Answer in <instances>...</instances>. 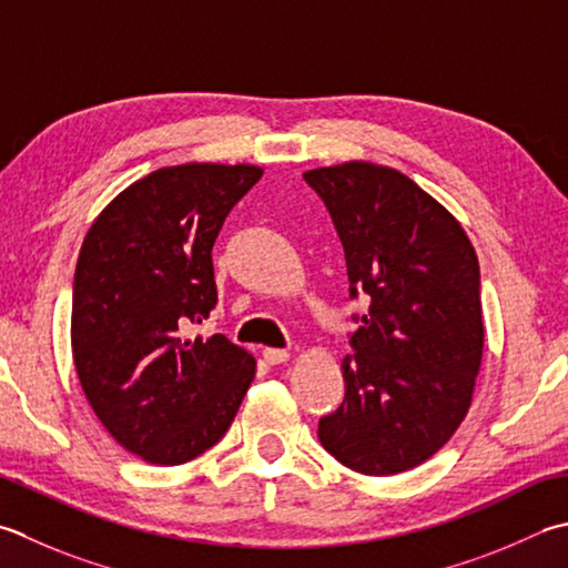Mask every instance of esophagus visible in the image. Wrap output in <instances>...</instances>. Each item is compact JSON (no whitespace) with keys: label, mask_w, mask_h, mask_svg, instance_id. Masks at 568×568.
<instances>
[{"label":"esophagus","mask_w":568,"mask_h":568,"mask_svg":"<svg viewBox=\"0 0 568 568\" xmlns=\"http://www.w3.org/2000/svg\"><path fill=\"white\" fill-rule=\"evenodd\" d=\"M263 359L268 362L271 366L285 364L287 359H291V352H287V349H275V347H265V349H263Z\"/></svg>","instance_id":"esophagus-1"}]
</instances>
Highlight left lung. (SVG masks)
<instances>
[{
	"label": "left lung",
	"instance_id": "8db88e82",
	"mask_svg": "<svg viewBox=\"0 0 568 568\" xmlns=\"http://www.w3.org/2000/svg\"><path fill=\"white\" fill-rule=\"evenodd\" d=\"M303 176L335 221L349 295L369 297L342 359L344 402L317 438L354 473H406L446 446L473 404L485 342L475 248L392 166L354 160Z\"/></svg>",
	"mask_w": 568,
	"mask_h": 568
}]
</instances>
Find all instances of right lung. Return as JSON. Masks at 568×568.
Listing matches in <instances>:
<instances>
[{
	"instance_id": "add662e5",
	"label": "right lung",
	"mask_w": 568,
	"mask_h": 568,
	"mask_svg": "<svg viewBox=\"0 0 568 568\" xmlns=\"http://www.w3.org/2000/svg\"><path fill=\"white\" fill-rule=\"evenodd\" d=\"M255 164L162 166L100 211L73 281L71 347L100 424L152 465L194 460L224 438L255 359L224 335L189 337L216 305L211 248Z\"/></svg>"
}]
</instances>
